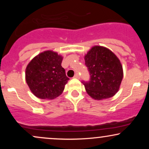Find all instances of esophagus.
Listing matches in <instances>:
<instances>
[{"mask_svg": "<svg viewBox=\"0 0 149 149\" xmlns=\"http://www.w3.org/2000/svg\"><path fill=\"white\" fill-rule=\"evenodd\" d=\"M74 78H78V79H79V78H80L79 74H78V73H76V74H75V76H74Z\"/></svg>", "mask_w": 149, "mask_h": 149, "instance_id": "34e87169", "label": "esophagus"}]
</instances>
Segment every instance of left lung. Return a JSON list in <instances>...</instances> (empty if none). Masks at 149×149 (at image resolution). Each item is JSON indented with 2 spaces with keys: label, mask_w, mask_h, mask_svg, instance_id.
<instances>
[{
  "label": "left lung",
  "mask_w": 149,
  "mask_h": 149,
  "mask_svg": "<svg viewBox=\"0 0 149 149\" xmlns=\"http://www.w3.org/2000/svg\"><path fill=\"white\" fill-rule=\"evenodd\" d=\"M85 61L90 80L82 83L88 95L97 100L113 96L123 77L118 58L109 49L95 46L85 56Z\"/></svg>",
  "instance_id": "1"
}]
</instances>
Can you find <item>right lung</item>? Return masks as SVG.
I'll use <instances>...</instances> for the list:
<instances>
[{
	"mask_svg": "<svg viewBox=\"0 0 149 149\" xmlns=\"http://www.w3.org/2000/svg\"><path fill=\"white\" fill-rule=\"evenodd\" d=\"M62 57L45 51L34 57L26 69V80L35 96L52 100L62 93L69 78L61 66Z\"/></svg>",
	"mask_w": 149,
	"mask_h": 149,
	"instance_id": "right-lung-1",
	"label": "right lung"
}]
</instances>
